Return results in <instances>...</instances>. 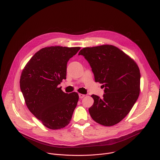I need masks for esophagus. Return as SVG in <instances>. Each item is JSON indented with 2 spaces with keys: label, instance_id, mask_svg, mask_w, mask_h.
Listing matches in <instances>:
<instances>
[{
  "label": "esophagus",
  "instance_id": "obj_1",
  "mask_svg": "<svg viewBox=\"0 0 160 160\" xmlns=\"http://www.w3.org/2000/svg\"><path fill=\"white\" fill-rule=\"evenodd\" d=\"M85 94H81V93H79V98H81V99H82V98H83L84 97H85Z\"/></svg>",
  "mask_w": 160,
  "mask_h": 160
}]
</instances>
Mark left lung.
I'll return each mask as SVG.
<instances>
[{
    "mask_svg": "<svg viewBox=\"0 0 160 160\" xmlns=\"http://www.w3.org/2000/svg\"><path fill=\"white\" fill-rule=\"evenodd\" d=\"M79 55L89 62L95 82L102 84L103 98L92 94L89 114L96 122L105 126L115 125L130 112L140 91V71L136 62L112 45L84 48Z\"/></svg>",
    "mask_w": 160,
    "mask_h": 160,
    "instance_id": "8db88e82",
    "label": "left lung"
}]
</instances>
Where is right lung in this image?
Returning a JSON list of instances; mask_svg holds the SVG:
<instances>
[{
	"label": "right lung",
	"instance_id": "obj_1",
	"mask_svg": "<svg viewBox=\"0 0 160 160\" xmlns=\"http://www.w3.org/2000/svg\"><path fill=\"white\" fill-rule=\"evenodd\" d=\"M80 49L42 48L31 58L21 73L20 88L29 110L51 129L68 126L77 106L78 94L65 93L58 85L66 79L68 61Z\"/></svg>",
	"mask_w": 160,
	"mask_h": 160
}]
</instances>
